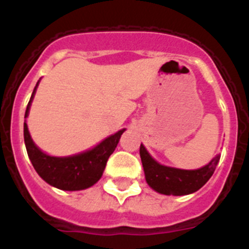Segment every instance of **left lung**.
Segmentation results:
<instances>
[{
  "instance_id": "8db88e82",
  "label": "left lung",
  "mask_w": 249,
  "mask_h": 249,
  "mask_svg": "<svg viewBox=\"0 0 249 249\" xmlns=\"http://www.w3.org/2000/svg\"><path fill=\"white\" fill-rule=\"evenodd\" d=\"M140 156L148 186L156 192L167 196H184L198 191L212 177L219 162V156H215L210 163L198 169L167 167L153 160L142 143Z\"/></svg>"
}]
</instances>
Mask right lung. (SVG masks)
Listing matches in <instances>:
<instances>
[{"label":"right lung","mask_w":249,"mask_h":249,"mask_svg":"<svg viewBox=\"0 0 249 249\" xmlns=\"http://www.w3.org/2000/svg\"><path fill=\"white\" fill-rule=\"evenodd\" d=\"M37 86H38V82L27 105L25 118H27L28 116L31 102L35 97ZM124 131H126L124 128L121 129L117 133L103 140L100 144L92 149L78 153V155L68 156V157H53V156L46 155L45 152L41 151L35 144L28 132L27 123L26 121L23 123L26 149H27L30 160L32 162V166L43 181L63 191L86 190L93 186L94 183H97L102 177L109 156L116 149L118 141Z\"/></svg>","instance_id":"add662e5"}]
</instances>
